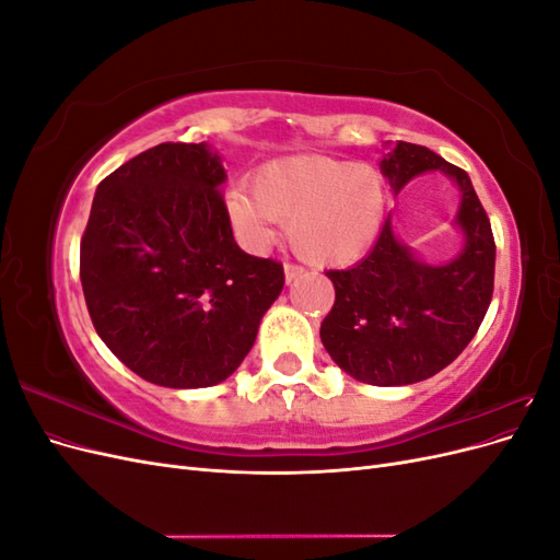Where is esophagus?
<instances>
[{"mask_svg": "<svg viewBox=\"0 0 560 560\" xmlns=\"http://www.w3.org/2000/svg\"><path fill=\"white\" fill-rule=\"evenodd\" d=\"M301 276H303V268H301V266H296V264H284V280H287V284L294 282V280L301 278Z\"/></svg>", "mask_w": 560, "mask_h": 560, "instance_id": "obj_1", "label": "esophagus"}]
</instances>
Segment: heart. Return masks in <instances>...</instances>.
<instances>
[{
    "label": "heart",
    "instance_id": "1",
    "mask_svg": "<svg viewBox=\"0 0 560 560\" xmlns=\"http://www.w3.org/2000/svg\"><path fill=\"white\" fill-rule=\"evenodd\" d=\"M226 194V217L238 241L261 252L287 222V241L313 266H348L374 247L387 191L376 167L329 156H284L254 171Z\"/></svg>",
    "mask_w": 560,
    "mask_h": 560
}]
</instances>
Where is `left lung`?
<instances>
[{"instance_id":"1","label":"left lung","mask_w":560,"mask_h":560,"mask_svg":"<svg viewBox=\"0 0 560 560\" xmlns=\"http://www.w3.org/2000/svg\"><path fill=\"white\" fill-rule=\"evenodd\" d=\"M444 173L460 191L453 224L463 249L446 264H425L401 243L393 217L366 257L327 270L336 301L319 327L331 360L360 383L393 387L446 369L477 334L493 299L495 241L469 175L411 142L389 147L381 173L395 196L422 173Z\"/></svg>"}]
</instances>
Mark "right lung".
Returning <instances> with one entry per match:
<instances>
[{"label": "right lung", "instance_id": "obj_1", "mask_svg": "<svg viewBox=\"0 0 560 560\" xmlns=\"http://www.w3.org/2000/svg\"><path fill=\"white\" fill-rule=\"evenodd\" d=\"M208 142H165L97 184L81 287L97 336L140 378L175 389L226 381L284 284L282 264L233 241Z\"/></svg>", "mask_w": 560, "mask_h": 560}]
</instances>
